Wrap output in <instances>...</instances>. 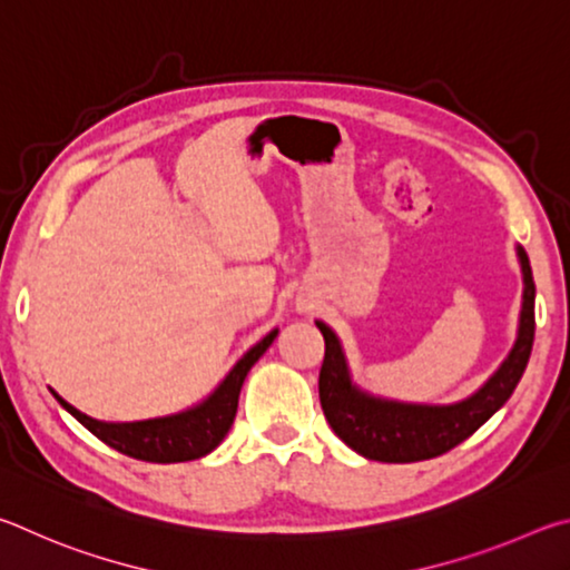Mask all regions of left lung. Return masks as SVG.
Instances as JSON below:
<instances>
[{
	"instance_id": "1",
	"label": "left lung",
	"mask_w": 570,
	"mask_h": 570,
	"mask_svg": "<svg viewBox=\"0 0 570 570\" xmlns=\"http://www.w3.org/2000/svg\"><path fill=\"white\" fill-rule=\"evenodd\" d=\"M523 267V311L518 341L508 361L473 397L455 405H405L371 397L351 385L343 347L325 323H317L325 337L321 367V405L327 423L345 445L371 461L415 463L438 458L465 438H471L498 407H503L523 377L535 335V283L523 247H518Z\"/></svg>"
}]
</instances>
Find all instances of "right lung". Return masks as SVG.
<instances>
[{
    "instance_id": "add662e5",
    "label": "right lung",
    "mask_w": 570,
    "mask_h": 570,
    "mask_svg": "<svg viewBox=\"0 0 570 570\" xmlns=\"http://www.w3.org/2000/svg\"><path fill=\"white\" fill-rule=\"evenodd\" d=\"M277 331L265 335L253 351H247L243 361H239L223 385L207 397L203 405L193 407V411L179 413L173 417H155V421H139V423H102L95 421L77 407L62 401L55 391L52 395L59 401L65 411L72 413L79 423H82L89 433L97 435L99 441L115 448L122 455L137 458V461L147 463H185L203 458L209 451L223 443L229 425L235 421L237 413V397L239 387H243L245 377L249 373L259 355H263L269 345H273Z\"/></svg>"
}]
</instances>
